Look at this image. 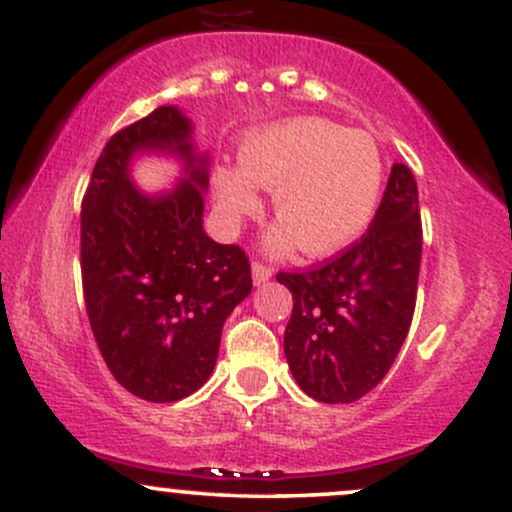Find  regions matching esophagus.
Masks as SVG:
<instances>
[{
  "label": "esophagus",
  "mask_w": 512,
  "mask_h": 512,
  "mask_svg": "<svg viewBox=\"0 0 512 512\" xmlns=\"http://www.w3.org/2000/svg\"><path fill=\"white\" fill-rule=\"evenodd\" d=\"M272 274L274 272H272V267H269V264H264L262 260H252V281H255L257 286L267 281Z\"/></svg>",
  "instance_id": "esophagus-1"
}]
</instances>
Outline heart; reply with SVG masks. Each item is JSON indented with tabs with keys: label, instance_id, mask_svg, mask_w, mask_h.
Returning <instances> with one entry per match:
<instances>
[{
	"label": "heart",
	"instance_id": "1",
	"mask_svg": "<svg viewBox=\"0 0 512 512\" xmlns=\"http://www.w3.org/2000/svg\"><path fill=\"white\" fill-rule=\"evenodd\" d=\"M384 164L365 133L324 119H293L255 133L243 147V169L221 166L214 193L229 224L257 214V186L274 190L281 229L272 248L298 243L307 255H329L355 240L374 217Z\"/></svg>",
	"mask_w": 512,
	"mask_h": 512
}]
</instances>
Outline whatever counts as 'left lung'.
<instances>
[{
  "mask_svg": "<svg viewBox=\"0 0 512 512\" xmlns=\"http://www.w3.org/2000/svg\"><path fill=\"white\" fill-rule=\"evenodd\" d=\"M422 219L410 166L393 164L369 229L303 272H279L293 293L283 334L288 367L319 403H353L386 377L412 315Z\"/></svg>",
  "mask_w": 512,
  "mask_h": 512,
  "instance_id": "obj_1",
  "label": "left lung"
}]
</instances>
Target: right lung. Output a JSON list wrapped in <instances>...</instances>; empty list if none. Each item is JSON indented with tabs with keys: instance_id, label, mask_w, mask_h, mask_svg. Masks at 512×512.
<instances>
[{
	"instance_id": "obj_1",
	"label": "right lung",
	"mask_w": 512,
	"mask_h": 512,
	"mask_svg": "<svg viewBox=\"0 0 512 512\" xmlns=\"http://www.w3.org/2000/svg\"><path fill=\"white\" fill-rule=\"evenodd\" d=\"M135 149H176L189 181L164 198L140 196L127 181ZM205 164L186 116L159 107L109 138L83 195L80 276L92 336L114 379L150 403L205 384L221 326L252 291L245 250L202 231Z\"/></svg>"
}]
</instances>
